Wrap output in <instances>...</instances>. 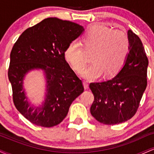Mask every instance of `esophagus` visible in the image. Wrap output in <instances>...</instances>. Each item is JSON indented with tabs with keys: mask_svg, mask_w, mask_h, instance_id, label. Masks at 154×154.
I'll return each mask as SVG.
<instances>
[{
	"mask_svg": "<svg viewBox=\"0 0 154 154\" xmlns=\"http://www.w3.org/2000/svg\"><path fill=\"white\" fill-rule=\"evenodd\" d=\"M83 85H84L85 89H88V88H89L88 83V82H86V81H84V82H83Z\"/></svg>",
	"mask_w": 154,
	"mask_h": 154,
	"instance_id": "esophagus-1",
	"label": "esophagus"
}]
</instances>
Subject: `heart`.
Here are the masks:
<instances>
[{
	"label": "heart",
	"mask_w": 154,
	"mask_h": 154,
	"mask_svg": "<svg viewBox=\"0 0 154 154\" xmlns=\"http://www.w3.org/2000/svg\"><path fill=\"white\" fill-rule=\"evenodd\" d=\"M82 45L86 54H92L93 64L81 74L89 79H96L103 75L106 77L116 75L126 62L130 49L126 32L101 24H93L89 28L82 39ZM64 56L76 72H81L86 66L85 54L77 42L67 45Z\"/></svg>",
	"instance_id": "1"
}]
</instances>
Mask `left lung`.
Instances as JSON below:
<instances>
[{
	"instance_id": "obj_1",
	"label": "left lung",
	"mask_w": 154,
	"mask_h": 154,
	"mask_svg": "<svg viewBox=\"0 0 154 154\" xmlns=\"http://www.w3.org/2000/svg\"><path fill=\"white\" fill-rule=\"evenodd\" d=\"M130 49L119 73L109 80L90 84L94 101L92 116L99 122L113 125L128 121L135 114L147 86L148 59L140 39L129 29Z\"/></svg>"
}]
</instances>
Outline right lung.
<instances>
[{"mask_svg": "<svg viewBox=\"0 0 154 154\" xmlns=\"http://www.w3.org/2000/svg\"><path fill=\"white\" fill-rule=\"evenodd\" d=\"M84 30L76 23L47 18L23 32L14 45L8 72L14 103L34 125L44 128L59 125L84 91L82 81L64 56L67 45ZM35 69L44 72L47 82L45 100L39 107L31 106L23 88L26 75Z\"/></svg>", "mask_w": 154, "mask_h": 154, "instance_id": "right-lung-1", "label": "right lung"}]
</instances>
